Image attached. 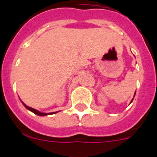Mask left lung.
Masks as SVG:
<instances>
[{
    "label": "left lung",
    "mask_w": 157,
    "mask_h": 157,
    "mask_svg": "<svg viewBox=\"0 0 157 157\" xmlns=\"http://www.w3.org/2000/svg\"><path fill=\"white\" fill-rule=\"evenodd\" d=\"M135 93H136V92H135ZM134 95H135V94H134ZM133 100H134V98H133V99H132V101H130V103H131V102H132V101H133Z\"/></svg>",
    "instance_id": "left-lung-1"
}]
</instances>
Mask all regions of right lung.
I'll list each match as a JSON object with an SVG mask.
<instances>
[{
    "label": "right lung",
    "mask_w": 157,
    "mask_h": 157,
    "mask_svg": "<svg viewBox=\"0 0 157 157\" xmlns=\"http://www.w3.org/2000/svg\"><path fill=\"white\" fill-rule=\"evenodd\" d=\"M22 103L23 104V105H24V106L26 107V108H27V109H28V110L31 111L32 112H34V114H36V115H38V116H47V115H52V114H55V113H56V112H51V113H43V112H39V111L36 110V109H33V108H30V107L27 106V105H25L24 103H23V101H22Z\"/></svg>",
    "instance_id": "1"
}]
</instances>
